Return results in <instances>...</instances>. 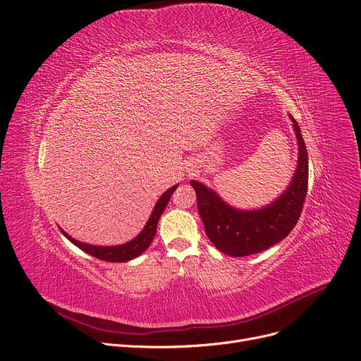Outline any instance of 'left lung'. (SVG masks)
I'll use <instances>...</instances> for the list:
<instances>
[{"label": "left lung", "instance_id": "obj_1", "mask_svg": "<svg viewBox=\"0 0 361 361\" xmlns=\"http://www.w3.org/2000/svg\"><path fill=\"white\" fill-rule=\"evenodd\" d=\"M299 145L298 167L284 192L271 204L240 209L227 204L214 189L190 180L197 192L198 213L213 245L226 255L247 257L281 242L298 223L307 194L309 159L300 126L288 115Z\"/></svg>", "mask_w": 361, "mask_h": 361}]
</instances>
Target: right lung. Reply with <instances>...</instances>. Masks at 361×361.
<instances>
[{
	"instance_id": "right-lung-1",
	"label": "right lung",
	"mask_w": 361,
	"mask_h": 361,
	"mask_svg": "<svg viewBox=\"0 0 361 361\" xmlns=\"http://www.w3.org/2000/svg\"><path fill=\"white\" fill-rule=\"evenodd\" d=\"M178 188V185H173L172 188H169L166 192L157 200L154 208H153V213L150 216V219L147 220L144 228L138 233V235L126 243L122 245H115V246H97V245H90V243H82L74 238H71L67 231H63L61 227V233L63 236H66L73 245H75L77 247H80L81 250H84L89 255L102 259V261H108V262H126V261H131L137 257H140L141 253L150 246V243L153 242L154 236H156V231H157V223L160 216L163 214L164 208L169 204V200H171L172 194L175 192Z\"/></svg>"
}]
</instances>
